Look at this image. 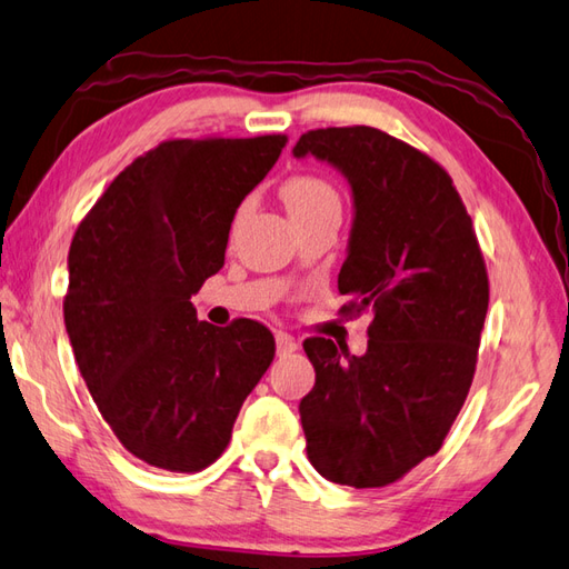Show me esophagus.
Wrapping results in <instances>:
<instances>
[{
    "label": "esophagus",
    "mask_w": 569,
    "mask_h": 569,
    "mask_svg": "<svg viewBox=\"0 0 569 569\" xmlns=\"http://www.w3.org/2000/svg\"><path fill=\"white\" fill-rule=\"evenodd\" d=\"M296 349H298L296 337H291L288 332H278V335H276V352H278V357L293 355Z\"/></svg>",
    "instance_id": "34e87169"
}]
</instances>
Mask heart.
<instances>
[{
    "instance_id": "1",
    "label": "heart",
    "mask_w": 569,
    "mask_h": 569,
    "mask_svg": "<svg viewBox=\"0 0 569 569\" xmlns=\"http://www.w3.org/2000/svg\"><path fill=\"white\" fill-rule=\"evenodd\" d=\"M281 196L288 212L293 214V220H306V217L320 214L332 208L340 210V192H337L330 180L316 173L288 178L281 188ZM241 214H244V208H239L237 222L241 220Z\"/></svg>"
}]
</instances>
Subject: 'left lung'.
Listing matches in <instances>:
<instances>
[{"instance_id": "1", "label": "left lung", "mask_w": 569, "mask_h": 569, "mask_svg": "<svg viewBox=\"0 0 569 569\" xmlns=\"http://www.w3.org/2000/svg\"><path fill=\"white\" fill-rule=\"evenodd\" d=\"M293 153L340 168L355 227L337 288L345 316L371 310L369 349H303L316 386L300 401L310 465L335 485L379 489L442 447L465 406L489 308L477 232L450 173L373 127L310 129Z\"/></svg>"}]
</instances>
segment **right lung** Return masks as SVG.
I'll use <instances>...</instances> for the list:
<instances>
[{"instance_id": "obj_1", "label": "right lung", "mask_w": 569, "mask_h": 569, "mask_svg": "<svg viewBox=\"0 0 569 569\" xmlns=\"http://www.w3.org/2000/svg\"><path fill=\"white\" fill-rule=\"evenodd\" d=\"M286 134L168 139L119 173L72 237L66 330L117 440L168 471L210 467L276 355L266 325L198 322L190 296L224 266L239 202Z\"/></svg>"}]
</instances>
